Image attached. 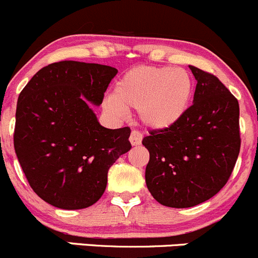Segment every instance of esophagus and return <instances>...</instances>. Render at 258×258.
Instances as JSON below:
<instances>
[{"label":"esophagus","mask_w":258,"mask_h":258,"mask_svg":"<svg viewBox=\"0 0 258 258\" xmlns=\"http://www.w3.org/2000/svg\"><path fill=\"white\" fill-rule=\"evenodd\" d=\"M142 134L139 133L138 131H133L131 133V138H129V141H131L132 146H139V144L142 143Z\"/></svg>","instance_id":"obj_1"}]
</instances>
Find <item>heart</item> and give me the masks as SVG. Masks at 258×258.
Listing matches in <instances>:
<instances>
[{
    "label": "heart",
    "instance_id": "obj_1",
    "mask_svg": "<svg viewBox=\"0 0 258 258\" xmlns=\"http://www.w3.org/2000/svg\"><path fill=\"white\" fill-rule=\"evenodd\" d=\"M194 80L183 68L139 66L127 71L115 85L105 106L117 115L138 109L141 121L152 131L176 126L191 106Z\"/></svg>",
    "mask_w": 258,
    "mask_h": 258
}]
</instances>
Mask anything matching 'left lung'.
Here are the masks:
<instances>
[{
	"label": "left lung",
	"instance_id": "8db88e82",
	"mask_svg": "<svg viewBox=\"0 0 258 258\" xmlns=\"http://www.w3.org/2000/svg\"><path fill=\"white\" fill-rule=\"evenodd\" d=\"M198 81L183 119L143 138L149 152L146 183L159 204L191 208L217 195L237 162L239 105L215 76L188 66Z\"/></svg>",
	"mask_w": 258,
	"mask_h": 258
}]
</instances>
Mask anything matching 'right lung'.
<instances>
[{"instance_id": "obj_1", "label": "right lung", "mask_w": 258, "mask_h": 258, "mask_svg": "<svg viewBox=\"0 0 258 258\" xmlns=\"http://www.w3.org/2000/svg\"><path fill=\"white\" fill-rule=\"evenodd\" d=\"M117 70L62 60L41 68L21 91L14 146L34 192L64 210L94 205L107 185V172L131 151V129H107L97 120Z\"/></svg>"}]
</instances>
